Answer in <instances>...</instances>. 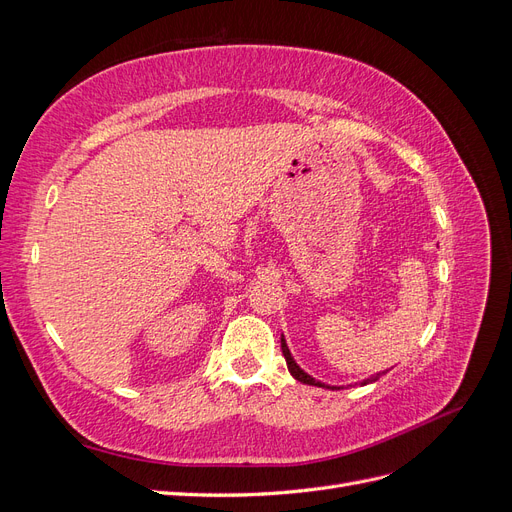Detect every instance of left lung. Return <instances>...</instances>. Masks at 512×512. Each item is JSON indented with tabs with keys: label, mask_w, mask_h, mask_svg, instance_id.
Listing matches in <instances>:
<instances>
[{
	"label": "left lung",
	"mask_w": 512,
	"mask_h": 512,
	"mask_svg": "<svg viewBox=\"0 0 512 512\" xmlns=\"http://www.w3.org/2000/svg\"><path fill=\"white\" fill-rule=\"evenodd\" d=\"M282 352H284V359H286V365H288V371L290 374L297 378L299 382H303V384H312V386H327V384H322V382H318L316 378H312V376H307L305 371L297 365V361L292 359V354H290V350H288V346H286V339H284V335H282ZM380 378V374H376V376H371V378H367V380H363L361 384H369V382H376ZM327 389H335L337 391V386H327Z\"/></svg>",
	"instance_id": "8db88e82"
}]
</instances>
